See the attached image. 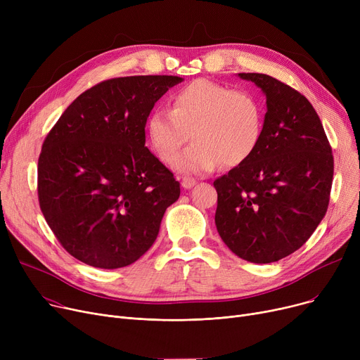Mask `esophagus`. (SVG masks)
I'll list each match as a JSON object with an SVG mask.
<instances>
[{
    "instance_id": "34e87169",
    "label": "esophagus",
    "mask_w": 360,
    "mask_h": 360,
    "mask_svg": "<svg viewBox=\"0 0 360 360\" xmlns=\"http://www.w3.org/2000/svg\"><path fill=\"white\" fill-rule=\"evenodd\" d=\"M195 184H197V181L194 178H190V176H184L181 179V185L185 188V190H190V188H193Z\"/></svg>"
}]
</instances>
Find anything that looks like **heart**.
I'll list each match as a JSON object with an SVG mask.
<instances>
[{
	"mask_svg": "<svg viewBox=\"0 0 360 360\" xmlns=\"http://www.w3.org/2000/svg\"><path fill=\"white\" fill-rule=\"evenodd\" d=\"M264 128V110L252 93L198 79L176 90L172 108L148 115L146 132L156 156L170 165L181 146L195 143L175 161L179 172H210L238 166L257 150Z\"/></svg>",
	"mask_w": 360,
	"mask_h": 360,
	"instance_id": "b5f03b06",
	"label": "heart"
}]
</instances>
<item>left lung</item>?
Segmentation results:
<instances>
[{
	"mask_svg": "<svg viewBox=\"0 0 360 360\" xmlns=\"http://www.w3.org/2000/svg\"><path fill=\"white\" fill-rule=\"evenodd\" d=\"M266 94L254 155L214 181L216 228L238 257L269 264L304 245L327 213L331 146L309 101L267 74L239 72Z\"/></svg>",
	"mask_w": 360,
	"mask_h": 360,
	"instance_id": "1",
	"label": "left lung"
}]
</instances>
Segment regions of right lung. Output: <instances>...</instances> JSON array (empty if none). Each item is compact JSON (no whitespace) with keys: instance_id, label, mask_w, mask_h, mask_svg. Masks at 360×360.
Segmentation results:
<instances>
[{"instance_id":"right-lung-1","label":"right lung","mask_w":360,"mask_h":360,"mask_svg":"<svg viewBox=\"0 0 360 360\" xmlns=\"http://www.w3.org/2000/svg\"><path fill=\"white\" fill-rule=\"evenodd\" d=\"M176 75H131L83 91L48 132L37 160V197L63 248L91 267L129 266L158 238L181 194L150 153L146 122Z\"/></svg>"}]
</instances>
